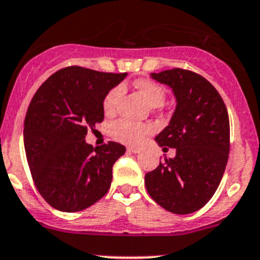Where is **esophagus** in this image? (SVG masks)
<instances>
[{"mask_svg": "<svg viewBox=\"0 0 260 260\" xmlns=\"http://www.w3.org/2000/svg\"><path fill=\"white\" fill-rule=\"evenodd\" d=\"M127 150L131 151V153H134V154H138V153H140L141 149L139 148V146H129V148H127Z\"/></svg>", "mask_w": 260, "mask_h": 260, "instance_id": "esophagus-1", "label": "esophagus"}]
</instances>
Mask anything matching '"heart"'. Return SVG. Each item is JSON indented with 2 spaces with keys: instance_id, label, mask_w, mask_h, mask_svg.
Listing matches in <instances>:
<instances>
[{
  "instance_id": "heart-1",
  "label": "heart",
  "mask_w": 260,
  "mask_h": 260,
  "mask_svg": "<svg viewBox=\"0 0 260 260\" xmlns=\"http://www.w3.org/2000/svg\"><path fill=\"white\" fill-rule=\"evenodd\" d=\"M135 87L143 93L148 104L151 107H160L166 100V89L156 82L151 79L141 78L135 82ZM122 94V87L116 86L110 89L104 97L102 101V109L106 115H112L116 111L119 106L120 99ZM151 133V127L146 124L141 122L131 121L127 119H121L115 121L110 127V134L117 141H121L125 144H138Z\"/></svg>"
}]
</instances>
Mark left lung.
<instances>
[{
    "mask_svg": "<svg viewBox=\"0 0 260 260\" xmlns=\"http://www.w3.org/2000/svg\"><path fill=\"white\" fill-rule=\"evenodd\" d=\"M168 84L177 106L171 122L158 136L163 150L176 148L174 158L164 159L145 174L151 199L178 215L202 209L216 192L230 151V124L217 89L200 74L182 68L151 73Z\"/></svg>",
    "mask_w": 260,
    "mask_h": 260,
    "instance_id": "obj_1",
    "label": "left lung"
}]
</instances>
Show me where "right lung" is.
Listing matches in <instances>:
<instances>
[{
  "label": "right lung",
  "instance_id": "obj_1",
  "mask_svg": "<svg viewBox=\"0 0 260 260\" xmlns=\"http://www.w3.org/2000/svg\"><path fill=\"white\" fill-rule=\"evenodd\" d=\"M126 74L72 66L35 92L25 116V151L35 187L54 209L82 211L109 191L112 167L126 149L115 141L93 148L84 138L104 121V97Z\"/></svg>",
  "mask_w": 260,
  "mask_h": 260
}]
</instances>
